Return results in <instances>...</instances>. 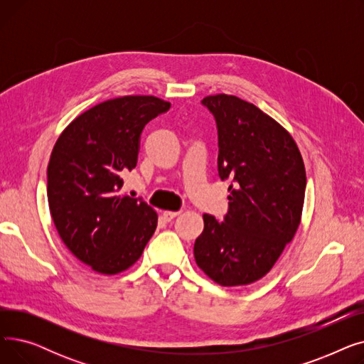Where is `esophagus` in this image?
I'll list each match as a JSON object with an SVG mask.
<instances>
[{"instance_id":"esophagus-1","label":"esophagus","mask_w":364,"mask_h":364,"mask_svg":"<svg viewBox=\"0 0 364 364\" xmlns=\"http://www.w3.org/2000/svg\"><path fill=\"white\" fill-rule=\"evenodd\" d=\"M180 214V211H164L162 217L165 221H171L172 218H176Z\"/></svg>"}]
</instances>
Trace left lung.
<instances>
[{
    "label": "left lung",
    "mask_w": 364,
    "mask_h": 364,
    "mask_svg": "<svg viewBox=\"0 0 364 364\" xmlns=\"http://www.w3.org/2000/svg\"><path fill=\"white\" fill-rule=\"evenodd\" d=\"M202 105L218 128V174L232 184L224 221L203 214L195 259L221 286L250 284L273 269L298 230L304 161L291 134L255 105L228 94Z\"/></svg>",
    "instance_id": "1"
}]
</instances>
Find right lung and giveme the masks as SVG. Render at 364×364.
<instances>
[{
  "instance_id": "1",
  "label": "right lung",
  "mask_w": 364,
  "mask_h": 364,
  "mask_svg": "<svg viewBox=\"0 0 364 364\" xmlns=\"http://www.w3.org/2000/svg\"><path fill=\"white\" fill-rule=\"evenodd\" d=\"M169 107L155 95L106 100L76 117L53 147L47 196L57 233L100 274L136 264L156 230L155 209L119 192L137 165L144 125Z\"/></svg>"
}]
</instances>
